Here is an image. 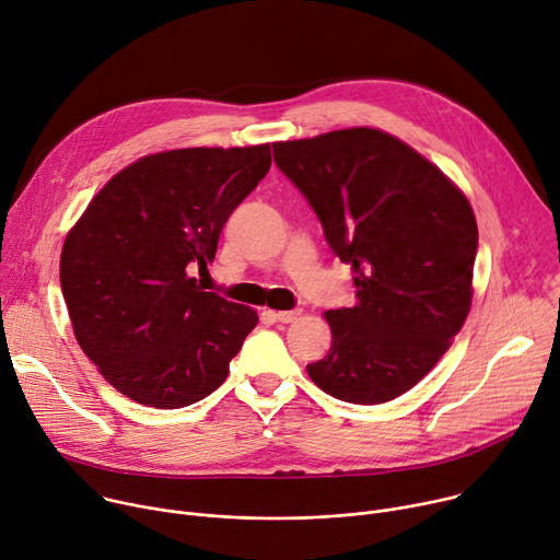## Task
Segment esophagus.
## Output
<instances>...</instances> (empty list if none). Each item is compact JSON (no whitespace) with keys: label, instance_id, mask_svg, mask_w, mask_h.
Returning <instances> with one entry per match:
<instances>
[{"label":"esophagus","instance_id":"34e87169","mask_svg":"<svg viewBox=\"0 0 560 560\" xmlns=\"http://www.w3.org/2000/svg\"><path fill=\"white\" fill-rule=\"evenodd\" d=\"M299 314H301V310H281V312H275V318L279 324H292V322H296Z\"/></svg>","mask_w":560,"mask_h":560}]
</instances>
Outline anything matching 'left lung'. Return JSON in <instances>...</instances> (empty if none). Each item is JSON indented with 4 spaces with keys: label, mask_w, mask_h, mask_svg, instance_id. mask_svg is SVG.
Masks as SVG:
<instances>
[{
    "label": "left lung",
    "mask_w": 560,
    "mask_h": 560,
    "mask_svg": "<svg viewBox=\"0 0 560 560\" xmlns=\"http://www.w3.org/2000/svg\"><path fill=\"white\" fill-rule=\"evenodd\" d=\"M277 168L352 266V307L328 310V357L310 378L359 406L392 401L445 354L471 303L478 228L465 195L417 150L374 128L272 143Z\"/></svg>",
    "instance_id": "8db88e82"
}]
</instances>
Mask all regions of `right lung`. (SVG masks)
Segmentation results:
<instances>
[{
  "instance_id": "obj_1",
  "label": "right lung",
  "mask_w": 560,
  "mask_h": 560,
  "mask_svg": "<svg viewBox=\"0 0 560 560\" xmlns=\"http://www.w3.org/2000/svg\"><path fill=\"white\" fill-rule=\"evenodd\" d=\"M272 164L270 143L148 154L115 175L68 232L61 292L104 378L159 410L192 406L228 376L259 324L197 279L219 234Z\"/></svg>"
}]
</instances>
